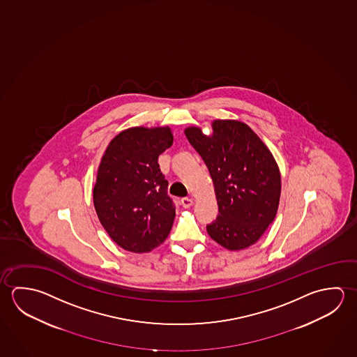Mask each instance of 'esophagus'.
<instances>
[{"label":"esophagus","mask_w":357,"mask_h":357,"mask_svg":"<svg viewBox=\"0 0 357 357\" xmlns=\"http://www.w3.org/2000/svg\"><path fill=\"white\" fill-rule=\"evenodd\" d=\"M181 203L183 208H189V206H193V199L192 198H181Z\"/></svg>","instance_id":"obj_1"}]
</instances>
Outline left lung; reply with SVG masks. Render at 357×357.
<instances>
[{
	"instance_id": "left-lung-1",
	"label": "left lung",
	"mask_w": 357,
	"mask_h": 357,
	"mask_svg": "<svg viewBox=\"0 0 357 357\" xmlns=\"http://www.w3.org/2000/svg\"><path fill=\"white\" fill-rule=\"evenodd\" d=\"M212 129L211 135L199 126L184 130L208 167L218 203V217L206 231L225 250H244L275 220L281 173L267 145L247 124L217 119Z\"/></svg>"
}]
</instances>
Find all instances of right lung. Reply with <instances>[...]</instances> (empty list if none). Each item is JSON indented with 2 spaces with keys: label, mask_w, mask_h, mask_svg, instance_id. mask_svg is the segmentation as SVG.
<instances>
[{
  "label": "right lung",
  "mask_w": 357,
  "mask_h": 357,
  "mask_svg": "<svg viewBox=\"0 0 357 357\" xmlns=\"http://www.w3.org/2000/svg\"><path fill=\"white\" fill-rule=\"evenodd\" d=\"M172 144L169 126H132L119 132L101 158L93 190L95 211L123 250L148 253L169 234L176 206L158 157Z\"/></svg>",
  "instance_id": "right-lung-1"
}]
</instances>
